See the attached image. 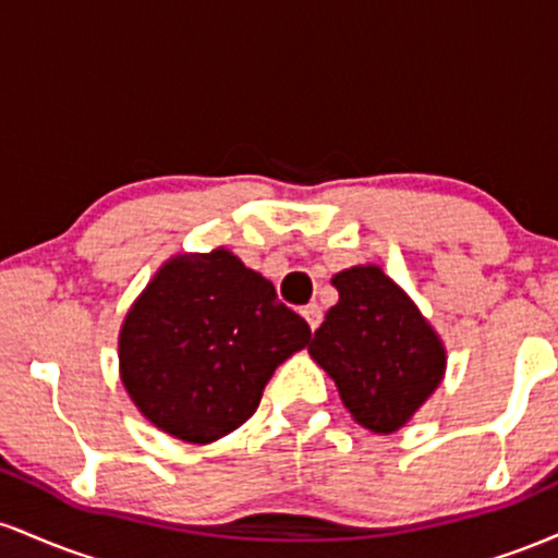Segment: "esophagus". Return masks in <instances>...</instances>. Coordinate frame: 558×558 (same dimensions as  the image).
<instances>
[{"instance_id": "esophagus-1", "label": "esophagus", "mask_w": 558, "mask_h": 558, "mask_svg": "<svg viewBox=\"0 0 558 558\" xmlns=\"http://www.w3.org/2000/svg\"><path fill=\"white\" fill-rule=\"evenodd\" d=\"M301 317L306 319L310 330L315 332L319 328V323H323V310H319L317 304H310V306H304V310H301Z\"/></svg>"}]
</instances>
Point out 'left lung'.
Segmentation results:
<instances>
[{
    "label": "left lung",
    "instance_id": "obj_1",
    "mask_svg": "<svg viewBox=\"0 0 558 558\" xmlns=\"http://www.w3.org/2000/svg\"><path fill=\"white\" fill-rule=\"evenodd\" d=\"M330 283L338 304L315 330L310 356L354 422L380 435L401 430L444 383L446 345L383 267L354 265Z\"/></svg>",
    "mask_w": 558,
    "mask_h": 558
}]
</instances>
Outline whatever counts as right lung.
<instances>
[{
	"label": "right lung",
	"mask_w": 558,
	"mask_h": 558,
	"mask_svg": "<svg viewBox=\"0 0 558 558\" xmlns=\"http://www.w3.org/2000/svg\"><path fill=\"white\" fill-rule=\"evenodd\" d=\"M312 330L228 248L165 262L120 325V380L157 430L207 446L257 412Z\"/></svg>",
	"instance_id": "obj_1"
}]
</instances>
